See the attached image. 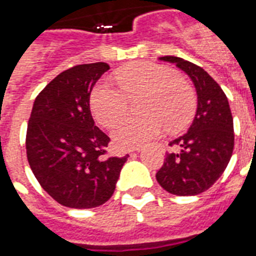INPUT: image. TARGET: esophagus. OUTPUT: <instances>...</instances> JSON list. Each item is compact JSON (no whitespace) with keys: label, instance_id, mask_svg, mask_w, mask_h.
<instances>
[{"label":"esophagus","instance_id":"obj_1","mask_svg":"<svg viewBox=\"0 0 256 256\" xmlns=\"http://www.w3.org/2000/svg\"><path fill=\"white\" fill-rule=\"evenodd\" d=\"M136 152H140V148H136Z\"/></svg>","mask_w":256,"mask_h":256}]
</instances>
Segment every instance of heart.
<instances>
[{"instance_id":"obj_1","label":"heart","mask_w":256,"mask_h":256,"mask_svg":"<svg viewBox=\"0 0 256 256\" xmlns=\"http://www.w3.org/2000/svg\"><path fill=\"white\" fill-rule=\"evenodd\" d=\"M119 88L100 82L92 88L90 106L96 120L110 128L124 116L128 100L142 96L138 118H124L112 128V136L120 148H136L160 136L162 128L170 132L190 124L195 112L194 90L166 66L138 62L116 73Z\"/></svg>"}]
</instances>
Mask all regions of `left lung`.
Listing matches in <instances>:
<instances>
[{
	"mask_svg": "<svg viewBox=\"0 0 256 256\" xmlns=\"http://www.w3.org/2000/svg\"><path fill=\"white\" fill-rule=\"evenodd\" d=\"M160 61L175 64L191 78L198 106L186 134L170 146L156 180L170 194L198 195L214 184L226 170L234 150V122L230 104L220 86L207 72L183 58L166 56Z\"/></svg>",
	"mask_w": 256,
	"mask_h": 256,
	"instance_id": "left-lung-1",
	"label": "left lung"
}]
</instances>
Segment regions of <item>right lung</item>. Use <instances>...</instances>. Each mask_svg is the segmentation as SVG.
<instances>
[{
	"instance_id": "right-lung-1",
	"label": "right lung",
	"mask_w": 256,
	"mask_h": 256,
	"mask_svg": "<svg viewBox=\"0 0 256 256\" xmlns=\"http://www.w3.org/2000/svg\"><path fill=\"white\" fill-rule=\"evenodd\" d=\"M110 66L77 65L62 72L34 100L26 156L42 188L60 204L92 208L108 202L128 156H108L110 138L96 128L90 92Z\"/></svg>"
}]
</instances>
